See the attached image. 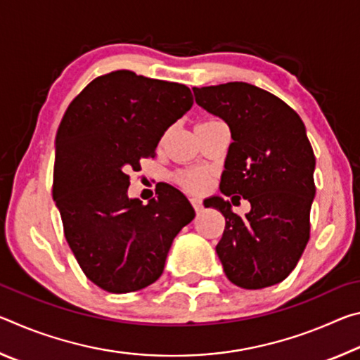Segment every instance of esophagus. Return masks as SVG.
<instances>
[{
    "label": "esophagus",
    "instance_id": "1",
    "mask_svg": "<svg viewBox=\"0 0 360 360\" xmlns=\"http://www.w3.org/2000/svg\"><path fill=\"white\" fill-rule=\"evenodd\" d=\"M191 203H192V206H193V210L197 211V212H200V211L203 210L202 200H200V198H197V197H192V198H191Z\"/></svg>",
    "mask_w": 360,
    "mask_h": 360
}]
</instances>
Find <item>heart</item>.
<instances>
[{"label":"heart","mask_w":360,"mask_h":360,"mask_svg":"<svg viewBox=\"0 0 360 360\" xmlns=\"http://www.w3.org/2000/svg\"><path fill=\"white\" fill-rule=\"evenodd\" d=\"M182 182L187 187L191 188H202L205 184V174L203 173H198V172H193V173H187L182 176Z\"/></svg>","instance_id":"b5f03b06"}]
</instances>
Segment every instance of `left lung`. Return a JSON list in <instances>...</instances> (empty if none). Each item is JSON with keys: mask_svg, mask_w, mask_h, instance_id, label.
I'll return each mask as SVG.
<instances>
[{"mask_svg": "<svg viewBox=\"0 0 360 360\" xmlns=\"http://www.w3.org/2000/svg\"><path fill=\"white\" fill-rule=\"evenodd\" d=\"M195 101L230 127L221 192L251 203L246 216L221 197L206 200L225 217L216 252L225 276L243 289L281 283L309 240L316 193L314 152L294 109L246 82L193 87Z\"/></svg>", "mask_w": 360, "mask_h": 360, "instance_id": "left-lung-1", "label": "left lung"}]
</instances>
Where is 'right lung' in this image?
Listing matches in <instances>:
<instances>
[{
	"mask_svg": "<svg viewBox=\"0 0 360 360\" xmlns=\"http://www.w3.org/2000/svg\"><path fill=\"white\" fill-rule=\"evenodd\" d=\"M192 105L184 84L119 70L94 79L60 122L52 197L79 266L103 290L127 294L155 283L174 236L195 217L172 186L148 205L127 195V172L155 155Z\"/></svg>",
	"mask_w": 360,
	"mask_h": 360,
	"instance_id": "add662e5",
	"label": "right lung"
}]
</instances>
